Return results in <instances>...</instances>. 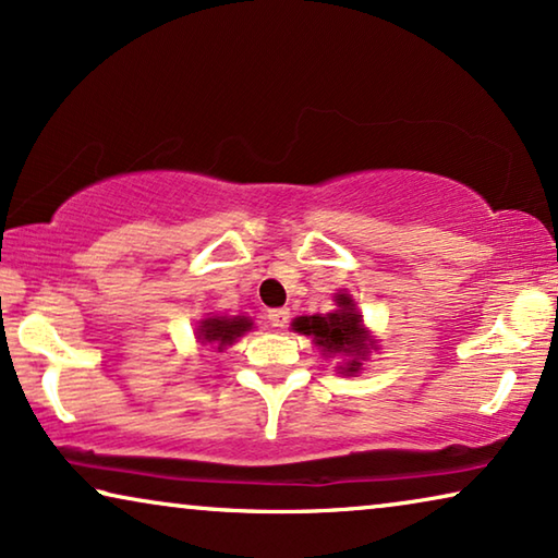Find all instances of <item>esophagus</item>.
<instances>
[{
	"mask_svg": "<svg viewBox=\"0 0 558 558\" xmlns=\"http://www.w3.org/2000/svg\"><path fill=\"white\" fill-rule=\"evenodd\" d=\"M269 323H271V327H277V330H281V327H287V323H289V310H284V307L271 310V312H269Z\"/></svg>",
	"mask_w": 558,
	"mask_h": 558,
	"instance_id": "esophagus-1",
	"label": "esophagus"
}]
</instances>
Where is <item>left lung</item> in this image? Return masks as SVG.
Masks as SVG:
<instances>
[{
	"instance_id": "left-lung-1",
	"label": "left lung",
	"mask_w": 558,
	"mask_h": 558,
	"mask_svg": "<svg viewBox=\"0 0 558 558\" xmlns=\"http://www.w3.org/2000/svg\"><path fill=\"white\" fill-rule=\"evenodd\" d=\"M335 304H338V310L327 312V315L296 317L292 327L300 335L312 338L325 357H342V363L338 365L342 376H355V373L363 371V361L368 357L371 350H376V342L365 330L363 315L357 312L353 296L338 292Z\"/></svg>"
}]
</instances>
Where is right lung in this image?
Listing matches in <instances>:
<instances>
[{
	"label": "right lung",
	"mask_w": 558,
	"mask_h": 558,
	"mask_svg": "<svg viewBox=\"0 0 558 558\" xmlns=\"http://www.w3.org/2000/svg\"><path fill=\"white\" fill-rule=\"evenodd\" d=\"M254 323L248 317L235 315V317H218L210 315L197 323V342L203 345H210L218 353H223L228 345H233L241 335H246Z\"/></svg>",
	"instance_id": "right-lung-1"
}]
</instances>
